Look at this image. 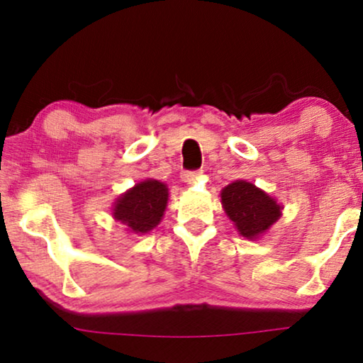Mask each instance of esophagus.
<instances>
[{
	"instance_id": "obj_1",
	"label": "esophagus",
	"mask_w": 363,
	"mask_h": 363,
	"mask_svg": "<svg viewBox=\"0 0 363 363\" xmlns=\"http://www.w3.org/2000/svg\"><path fill=\"white\" fill-rule=\"evenodd\" d=\"M198 175H200L198 172H183L182 173V180L185 183H193L198 178Z\"/></svg>"
}]
</instances>
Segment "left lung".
<instances>
[{
  "label": "left lung",
  "instance_id": "8db88e82",
  "mask_svg": "<svg viewBox=\"0 0 363 363\" xmlns=\"http://www.w3.org/2000/svg\"><path fill=\"white\" fill-rule=\"evenodd\" d=\"M221 205L238 233L246 240H259L279 220L282 206L246 180H236L221 190Z\"/></svg>",
  "mask_w": 363,
  "mask_h": 363
}]
</instances>
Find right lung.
<instances>
[{
	"mask_svg": "<svg viewBox=\"0 0 363 363\" xmlns=\"http://www.w3.org/2000/svg\"><path fill=\"white\" fill-rule=\"evenodd\" d=\"M168 188L163 182L147 178L121 195L112 206L113 220L128 233L145 235L157 228L167 210Z\"/></svg>",
	"mask_w": 363,
	"mask_h": 363,
	"instance_id": "right-lung-1",
	"label": "right lung"
}]
</instances>
